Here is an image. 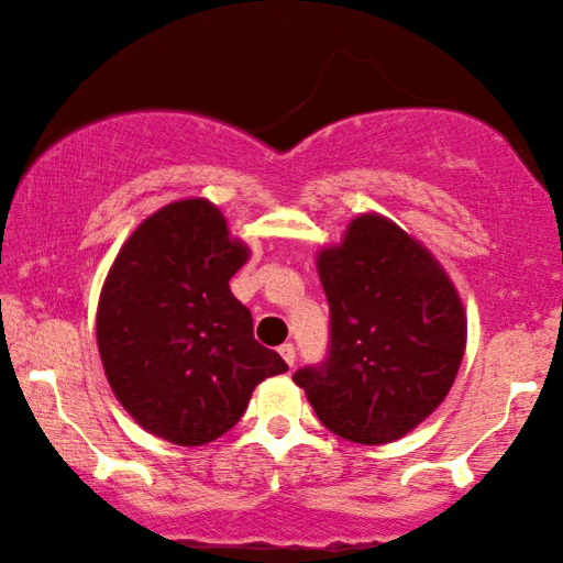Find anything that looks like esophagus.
Instances as JSON below:
<instances>
[{
	"instance_id": "34e87169",
	"label": "esophagus",
	"mask_w": 563,
	"mask_h": 563,
	"mask_svg": "<svg viewBox=\"0 0 563 563\" xmlns=\"http://www.w3.org/2000/svg\"><path fill=\"white\" fill-rule=\"evenodd\" d=\"M278 352H280V357H283L285 362H288L290 367L295 365V345H292V342H285V345L278 347Z\"/></svg>"
}]
</instances>
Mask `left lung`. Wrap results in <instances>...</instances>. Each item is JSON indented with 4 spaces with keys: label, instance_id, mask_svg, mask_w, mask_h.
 <instances>
[{
    "label": "left lung",
    "instance_id": "left-lung-1",
    "mask_svg": "<svg viewBox=\"0 0 563 563\" xmlns=\"http://www.w3.org/2000/svg\"><path fill=\"white\" fill-rule=\"evenodd\" d=\"M330 305L328 357L292 375L330 432L399 440L430 417L462 365L466 318L430 251L383 216H360L318 255Z\"/></svg>",
    "mask_w": 563,
    "mask_h": 563
}]
</instances>
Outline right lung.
I'll return each mask as SVG.
<instances>
[{
	"label": "right lung",
	"instance_id": "right-lung-1",
	"mask_svg": "<svg viewBox=\"0 0 563 563\" xmlns=\"http://www.w3.org/2000/svg\"><path fill=\"white\" fill-rule=\"evenodd\" d=\"M247 261L223 213L203 198L146 218L113 261L97 312L107 379L151 434L198 446L243 417L253 389L288 369L253 338L228 280Z\"/></svg>",
	"mask_w": 563,
	"mask_h": 563
}]
</instances>
